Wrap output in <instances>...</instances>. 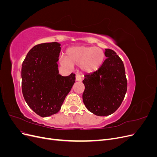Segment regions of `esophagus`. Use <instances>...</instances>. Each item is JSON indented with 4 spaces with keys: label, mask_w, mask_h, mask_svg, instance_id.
Returning <instances> with one entry per match:
<instances>
[{
    "label": "esophagus",
    "mask_w": 157,
    "mask_h": 157,
    "mask_svg": "<svg viewBox=\"0 0 157 157\" xmlns=\"http://www.w3.org/2000/svg\"><path fill=\"white\" fill-rule=\"evenodd\" d=\"M82 80V77L81 76H80V75H76V81H81Z\"/></svg>",
    "instance_id": "obj_1"
}]
</instances>
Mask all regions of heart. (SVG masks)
<instances>
[{"instance_id": "1", "label": "heart", "mask_w": 157, "mask_h": 157, "mask_svg": "<svg viewBox=\"0 0 157 157\" xmlns=\"http://www.w3.org/2000/svg\"><path fill=\"white\" fill-rule=\"evenodd\" d=\"M105 54L101 49L93 46H77L67 48L65 57L60 56L59 62L63 67L79 65L83 72L91 73L102 65Z\"/></svg>"}]
</instances>
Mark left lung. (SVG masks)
Instances as JSON below:
<instances>
[{"label":"left lung","mask_w":157,"mask_h":157,"mask_svg":"<svg viewBox=\"0 0 157 157\" xmlns=\"http://www.w3.org/2000/svg\"><path fill=\"white\" fill-rule=\"evenodd\" d=\"M106 59L97 71L84 75L82 94L88 110L97 116H108L120 107L127 91L124 63L116 52L105 49Z\"/></svg>","instance_id":"1"}]
</instances>
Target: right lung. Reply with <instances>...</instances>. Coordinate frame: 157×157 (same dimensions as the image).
<instances>
[{"instance_id": "obj_1", "label": "right lung", "mask_w": 157, "mask_h": 157, "mask_svg": "<svg viewBox=\"0 0 157 157\" xmlns=\"http://www.w3.org/2000/svg\"><path fill=\"white\" fill-rule=\"evenodd\" d=\"M61 44L53 42L35 46L21 67V88L29 107L42 117L58 113L75 82V75L59 74Z\"/></svg>"}]
</instances>
